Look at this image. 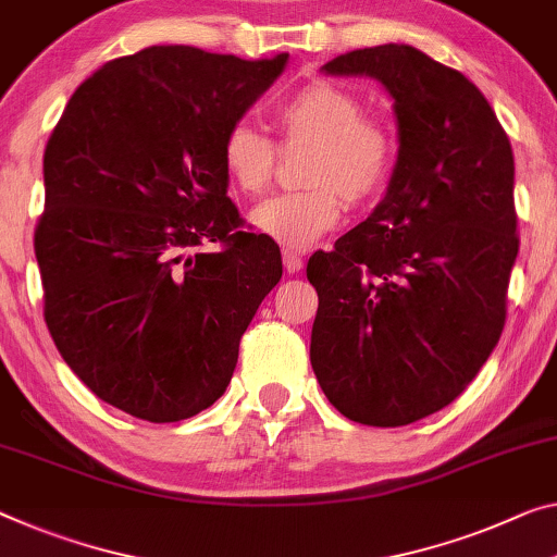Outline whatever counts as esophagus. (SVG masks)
Segmentation results:
<instances>
[{"label":"esophagus","instance_id":"obj_1","mask_svg":"<svg viewBox=\"0 0 557 557\" xmlns=\"http://www.w3.org/2000/svg\"><path fill=\"white\" fill-rule=\"evenodd\" d=\"M284 269H286L288 273H298V271H301V269H304L301 253L286 249V251H284Z\"/></svg>","mask_w":557,"mask_h":557}]
</instances>
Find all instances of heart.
Here are the masks:
<instances>
[{"label": "heart", "mask_w": 557, "mask_h": 557, "mask_svg": "<svg viewBox=\"0 0 557 557\" xmlns=\"http://www.w3.org/2000/svg\"><path fill=\"white\" fill-rule=\"evenodd\" d=\"M281 144H311L304 161L306 189L271 196L251 211V224L286 249H308L344 219V199L363 207L386 186L396 139L386 124L363 114L356 94L336 84L308 82L273 111ZM278 149L246 122L231 124L221 139V166L244 194H263L276 171Z\"/></svg>", "instance_id": "obj_1"}]
</instances>
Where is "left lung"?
Returning a JSON list of instances; mask_svg holds the SVG:
<instances>
[{
	"label": "left lung",
	"instance_id": "1",
	"mask_svg": "<svg viewBox=\"0 0 557 557\" xmlns=\"http://www.w3.org/2000/svg\"><path fill=\"white\" fill-rule=\"evenodd\" d=\"M323 72L379 79L400 147L371 216L308 259L311 366L350 421L408 425L468 388L506 326L520 244L510 139L473 82L408 45L346 51Z\"/></svg>",
	"mask_w": 557,
	"mask_h": 557
}]
</instances>
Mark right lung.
Masks as SVG:
<instances>
[{"label":"right lung","instance_id":"right-lung-1","mask_svg":"<svg viewBox=\"0 0 557 557\" xmlns=\"http://www.w3.org/2000/svg\"><path fill=\"white\" fill-rule=\"evenodd\" d=\"M286 59L184 45L111 59L47 141L34 231L47 329L84 386L141 421L224 396L284 273L276 242L246 231L226 196L221 139Z\"/></svg>","mask_w":557,"mask_h":557}]
</instances>
